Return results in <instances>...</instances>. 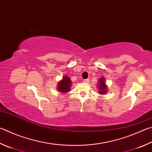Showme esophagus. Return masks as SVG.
I'll return each instance as SVG.
<instances>
[{"mask_svg":"<svg viewBox=\"0 0 152 152\" xmlns=\"http://www.w3.org/2000/svg\"><path fill=\"white\" fill-rule=\"evenodd\" d=\"M83 82H84V83H88V82H89V80H88V79H84Z\"/></svg>","mask_w":152,"mask_h":152,"instance_id":"34e87169","label":"esophagus"}]
</instances>
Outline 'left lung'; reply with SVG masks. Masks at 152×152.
Returning a JSON list of instances; mask_svg holds the SVG:
<instances>
[{"label": "left lung", "mask_w": 152, "mask_h": 152, "mask_svg": "<svg viewBox=\"0 0 152 152\" xmlns=\"http://www.w3.org/2000/svg\"><path fill=\"white\" fill-rule=\"evenodd\" d=\"M100 80V82H99V89H100V91H99V93L100 94H104L106 92V84L104 83V78H100V80Z\"/></svg>", "instance_id": "obj_1"}]
</instances>
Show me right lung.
I'll list each match as a JSON object with an SVG mask.
<instances>
[{
  "label": "right lung",
  "mask_w": 152,
  "mask_h": 152,
  "mask_svg": "<svg viewBox=\"0 0 152 152\" xmlns=\"http://www.w3.org/2000/svg\"><path fill=\"white\" fill-rule=\"evenodd\" d=\"M71 80L68 76H64L62 80L60 81L58 84V89L62 93L69 92L70 89Z\"/></svg>",
  "instance_id": "1"
}]
</instances>
